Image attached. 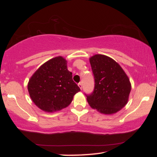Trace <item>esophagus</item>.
<instances>
[{"instance_id":"obj_1","label":"esophagus","mask_w":157,"mask_h":157,"mask_svg":"<svg viewBox=\"0 0 157 157\" xmlns=\"http://www.w3.org/2000/svg\"><path fill=\"white\" fill-rule=\"evenodd\" d=\"M78 86L79 87V89H80L82 90V83L81 82H79V83L78 84Z\"/></svg>"}]
</instances>
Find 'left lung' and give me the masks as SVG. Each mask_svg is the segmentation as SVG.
<instances>
[{
    "label": "left lung",
    "instance_id": "8db88e82",
    "mask_svg": "<svg viewBox=\"0 0 157 157\" xmlns=\"http://www.w3.org/2000/svg\"><path fill=\"white\" fill-rule=\"evenodd\" d=\"M94 75L95 87L86 95L90 107L104 114H113L128 102L131 91L129 79L121 66L111 57L95 55L89 59Z\"/></svg>",
    "mask_w": 157,
    "mask_h": 157
}]
</instances>
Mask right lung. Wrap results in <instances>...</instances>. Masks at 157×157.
Returning <instances> with one entry per match:
<instances>
[{"label": "right lung", "mask_w": 157, "mask_h": 157, "mask_svg": "<svg viewBox=\"0 0 157 157\" xmlns=\"http://www.w3.org/2000/svg\"><path fill=\"white\" fill-rule=\"evenodd\" d=\"M33 102L46 112L59 111L71 104L80 89L73 80L67 68V61L59 56L41 65L28 84Z\"/></svg>", "instance_id": "add662e5"}]
</instances>
